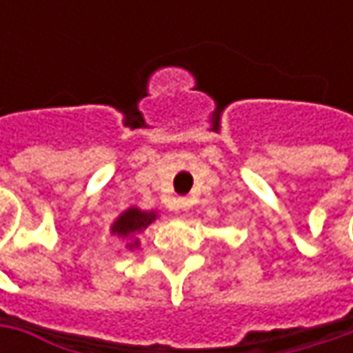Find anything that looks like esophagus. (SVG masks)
<instances>
[{
    "instance_id": "obj_1",
    "label": "esophagus",
    "mask_w": 353,
    "mask_h": 353,
    "mask_svg": "<svg viewBox=\"0 0 353 353\" xmlns=\"http://www.w3.org/2000/svg\"><path fill=\"white\" fill-rule=\"evenodd\" d=\"M179 208L183 212H186L190 208V200L188 198H179Z\"/></svg>"
}]
</instances>
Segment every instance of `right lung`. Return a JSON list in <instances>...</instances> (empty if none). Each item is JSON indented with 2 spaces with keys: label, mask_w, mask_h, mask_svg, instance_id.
Listing matches in <instances>:
<instances>
[{
  "label": "right lung",
  "mask_w": 353,
  "mask_h": 353,
  "mask_svg": "<svg viewBox=\"0 0 353 353\" xmlns=\"http://www.w3.org/2000/svg\"><path fill=\"white\" fill-rule=\"evenodd\" d=\"M157 218H159V214L155 210H141L137 206H131L114 220V224L110 225V234L123 239L125 250H135V248H139V239L135 237V234H141L143 230H147Z\"/></svg>",
  "instance_id": "1"
}]
</instances>
